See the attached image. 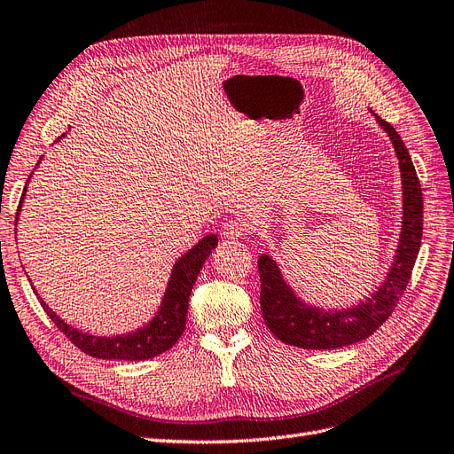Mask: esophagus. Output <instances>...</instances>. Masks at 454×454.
Masks as SVG:
<instances>
[{
	"label": "esophagus",
	"mask_w": 454,
	"mask_h": 454,
	"mask_svg": "<svg viewBox=\"0 0 454 454\" xmlns=\"http://www.w3.org/2000/svg\"><path fill=\"white\" fill-rule=\"evenodd\" d=\"M222 234L227 240H239L246 234V225L240 220H229L222 227Z\"/></svg>",
	"instance_id": "obj_1"
}]
</instances>
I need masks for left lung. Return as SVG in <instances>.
<instances>
[{"mask_svg":"<svg viewBox=\"0 0 454 454\" xmlns=\"http://www.w3.org/2000/svg\"><path fill=\"white\" fill-rule=\"evenodd\" d=\"M393 140L402 170L403 222L395 262L383 286L370 299L349 309H319L304 304L281 278L276 262L262 254L257 261L261 278V314L270 333L284 343L302 349H336L366 340L393 314L411 278L423 239V192L410 152L388 121L376 116Z\"/></svg>","mask_w":454,"mask_h":454,"instance_id":"8db88e82","label":"left lung"}]
</instances>
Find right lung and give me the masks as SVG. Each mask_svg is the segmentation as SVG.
<instances>
[{
	"mask_svg": "<svg viewBox=\"0 0 454 454\" xmlns=\"http://www.w3.org/2000/svg\"><path fill=\"white\" fill-rule=\"evenodd\" d=\"M24 193H26V187L22 192V199H24ZM20 207H22V200L19 205V212H20ZM215 246H217V237L215 234H208V237L202 239L197 246L190 249V252L176 261L158 316H155L146 326L138 328L137 333L121 334L114 338L84 334V333H78L76 328L69 326L66 321H61L43 301H41V306L44 308V311L49 314V317L54 321V325L59 328V331L86 355H91L96 358H108V361H111V358H114V361L116 358L118 361H146V358L158 356L168 351L184 334L185 317H187V302H190L192 289L195 286L202 264H205V261L208 259V255L212 254V249Z\"/></svg>",
	"mask_w": 454,
	"mask_h": 454,
	"instance_id": "obj_1",
	"label": "right lung"
}]
</instances>
